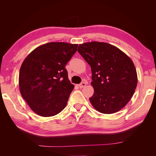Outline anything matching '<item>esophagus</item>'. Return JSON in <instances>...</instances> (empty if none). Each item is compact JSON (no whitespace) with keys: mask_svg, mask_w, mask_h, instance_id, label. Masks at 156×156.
<instances>
[{"mask_svg":"<svg viewBox=\"0 0 156 156\" xmlns=\"http://www.w3.org/2000/svg\"><path fill=\"white\" fill-rule=\"evenodd\" d=\"M86 85H87V83L86 82H82L81 84H79V88H84Z\"/></svg>","mask_w":156,"mask_h":156,"instance_id":"34e87169","label":"esophagus"}]
</instances>
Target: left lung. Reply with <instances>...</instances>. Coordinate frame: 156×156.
Instances as JSON below:
<instances>
[{"label":"left lung","mask_w":156,"mask_h":156,"mask_svg":"<svg viewBox=\"0 0 156 156\" xmlns=\"http://www.w3.org/2000/svg\"><path fill=\"white\" fill-rule=\"evenodd\" d=\"M77 51L91 67L92 106L103 114L119 111L133 96L137 84L133 62L119 48L103 42L80 44Z\"/></svg>","instance_id":"obj_1"}]
</instances>
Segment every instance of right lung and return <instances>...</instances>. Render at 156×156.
<instances>
[{
    "instance_id": "add662e5",
    "label": "right lung",
    "mask_w": 156,
    "mask_h": 156,
    "mask_svg": "<svg viewBox=\"0 0 156 156\" xmlns=\"http://www.w3.org/2000/svg\"><path fill=\"white\" fill-rule=\"evenodd\" d=\"M77 46L50 42L36 48L23 61L19 76L20 92L37 115L55 116L67 105L74 86L65 66Z\"/></svg>"
}]
</instances>
